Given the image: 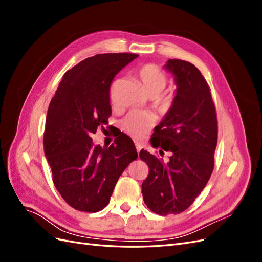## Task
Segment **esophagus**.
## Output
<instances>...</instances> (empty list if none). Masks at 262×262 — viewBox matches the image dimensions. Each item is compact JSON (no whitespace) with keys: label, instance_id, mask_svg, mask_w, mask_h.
<instances>
[{"label":"esophagus","instance_id":"obj_1","mask_svg":"<svg viewBox=\"0 0 262 262\" xmlns=\"http://www.w3.org/2000/svg\"><path fill=\"white\" fill-rule=\"evenodd\" d=\"M136 148H137V150H138V153L140 152L141 148H142V145H141L140 143H138V142H136Z\"/></svg>","mask_w":262,"mask_h":262}]
</instances>
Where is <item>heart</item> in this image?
<instances>
[{"instance_id": "heart-1", "label": "heart", "mask_w": 262, "mask_h": 262, "mask_svg": "<svg viewBox=\"0 0 262 262\" xmlns=\"http://www.w3.org/2000/svg\"><path fill=\"white\" fill-rule=\"evenodd\" d=\"M138 76L142 84H143L145 92L150 97L158 96L165 90L166 85H167V76L163 72L162 69L155 64H152V63L141 67L138 71ZM117 84L118 81H116L110 87V98H112V100H115ZM158 101L164 105L166 100L164 98H160ZM152 123L153 118L148 114L133 110V112H130L122 119L120 125L121 129L124 132L129 133L130 136L134 138H141L144 136Z\"/></svg>"}]
</instances>
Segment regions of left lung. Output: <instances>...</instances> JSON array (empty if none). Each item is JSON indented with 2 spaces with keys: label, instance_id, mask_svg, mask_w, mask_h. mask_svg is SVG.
Masks as SVG:
<instances>
[{
  "label": "left lung",
  "instance_id": "obj_1",
  "mask_svg": "<svg viewBox=\"0 0 262 262\" xmlns=\"http://www.w3.org/2000/svg\"><path fill=\"white\" fill-rule=\"evenodd\" d=\"M164 67L175 76L176 96L150 143L171 156L164 164L147 150L140 152L148 166L142 184L143 200L160 215L179 214L193 203L211 177L217 144L215 106L200 71L178 59L168 60Z\"/></svg>",
  "mask_w": 262,
  "mask_h": 262
}]
</instances>
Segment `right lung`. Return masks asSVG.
<instances>
[{
    "instance_id": "right-lung-1",
    "label": "right lung",
    "mask_w": 262,
    "mask_h": 262,
    "mask_svg": "<svg viewBox=\"0 0 262 262\" xmlns=\"http://www.w3.org/2000/svg\"><path fill=\"white\" fill-rule=\"evenodd\" d=\"M136 58L133 53H102L81 61L63 75L50 101L45 154L55 188L75 210L94 213L104 209L119 177L138 158L128 136L109 147L95 146L91 138L112 116L113 80Z\"/></svg>"
}]
</instances>
